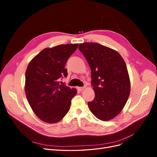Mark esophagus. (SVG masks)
Instances as JSON below:
<instances>
[{
    "mask_svg": "<svg viewBox=\"0 0 157 157\" xmlns=\"http://www.w3.org/2000/svg\"><path fill=\"white\" fill-rule=\"evenodd\" d=\"M84 88H85V87H78V90H79V91H82V90H83Z\"/></svg>",
    "mask_w": 157,
    "mask_h": 157,
    "instance_id": "obj_1",
    "label": "esophagus"
}]
</instances>
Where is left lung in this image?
<instances>
[{"label":"left lung","mask_w":157,"mask_h":157,"mask_svg":"<svg viewBox=\"0 0 157 157\" xmlns=\"http://www.w3.org/2000/svg\"><path fill=\"white\" fill-rule=\"evenodd\" d=\"M79 50L92 71L94 100L88 102L90 111L98 119L107 121L121 113L130 93L126 65L116 50L96 42L79 44Z\"/></svg>","instance_id":"left-lung-1"}]
</instances>
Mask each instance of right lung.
Returning <instances> with one entry per match:
<instances>
[{"instance_id": "add662e5", "label": "right lung", "mask_w": 157, "mask_h": 157, "mask_svg": "<svg viewBox=\"0 0 157 157\" xmlns=\"http://www.w3.org/2000/svg\"><path fill=\"white\" fill-rule=\"evenodd\" d=\"M78 44H61L42 50L30 61L25 72V91L35 115L47 123L60 121L69 111L77 90L60 84L67 77L65 66Z\"/></svg>"}]
</instances>
